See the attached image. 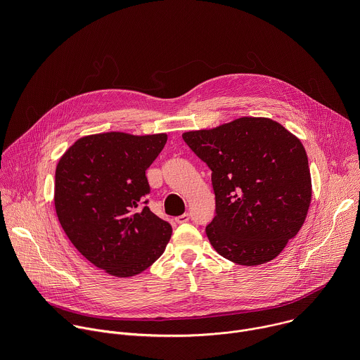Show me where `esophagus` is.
Wrapping results in <instances>:
<instances>
[{
  "label": "esophagus",
  "mask_w": 360,
  "mask_h": 360,
  "mask_svg": "<svg viewBox=\"0 0 360 360\" xmlns=\"http://www.w3.org/2000/svg\"><path fill=\"white\" fill-rule=\"evenodd\" d=\"M189 218H191L189 214H184V215H179L175 221H176V224H185L189 221Z\"/></svg>",
  "instance_id": "obj_1"
}]
</instances>
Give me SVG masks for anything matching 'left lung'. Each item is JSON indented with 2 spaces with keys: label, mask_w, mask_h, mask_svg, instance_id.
<instances>
[{
  "label": "left lung",
  "mask_w": 360,
  "mask_h": 360,
  "mask_svg": "<svg viewBox=\"0 0 360 360\" xmlns=\"http://www.w3.org/2000/svg\"><path fill=\"white\" fill-rule=\"evenodd\" d=\"M182 138L212 171L217 215L205 231L214 249L245 266L275 259L302 228L311 205L302 142L279 122L255 117Z\"/></svg>",
  "instance_id": "obj_1"
}]
</instances>
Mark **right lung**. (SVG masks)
<instances>
[{
  "label": "right lung",
  "instance_id": "right-lung-1",
  "mask_svg": "<svg viewBox=\"0 0 360 360\" xmlns=\"http://www.w3.org/2000/svg\"><path fill=\"white\" fill-rule=\"evenodd\" d=\"M167 134L104 132L79 138L56 171L58 221L78 252L117 278L143 272L164 253L171 225L152 214L145 171Z\"/></svg>",
  "mask_w": 360,
  "mask_h": 360
}]
</instances>
